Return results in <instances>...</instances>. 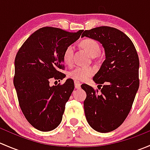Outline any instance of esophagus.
I'll return each mask as SVG.
<instances>
[{
    "label": "esophagus",
    "mask_w": 150,
    "mask_h": 150,
    "mask_svg": "<svg viewBox=\"0 0 150 150\" xmlns=\"http://www.w3.org/2000/svg\"><path fill=\"white\" fill-rule=\"evenodd\" d=\"M75 88H77V89H79V88H81V83L79 82V81H75Z\"/></svg>",
    "instance_id": "obj_1"
}]
</instances>
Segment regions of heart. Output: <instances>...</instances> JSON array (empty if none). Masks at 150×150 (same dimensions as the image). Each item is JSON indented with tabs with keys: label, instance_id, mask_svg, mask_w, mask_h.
I'll return each instance as SVG.
<instances>
[{
	"label": "heart",
	"instance_id": "heart-1",
	"mask_svg": "<svg viewBox=\"0 0 150 150\" xmlns=\"http://www.w3.org/2000/svg\"><path fill=\"white\" fill-rule=\"evenodd\" d=\"M81 45L83 48L88 53L89 55L91 57H96L99 54L100 47L96 41L92 39H86L81 43ZM74 46L72 45L68 46L63 53V60L67 64H71L73 60ZM95 70L93 67H83L78 66L74 68L73 69L69 72L68 76L76 81H86L90 78Z\"/></svg>",
	"mask_w": 150,
	"mask_h": 150
}]
</instances>
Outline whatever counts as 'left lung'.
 Wrapping results in <instances>:
<instances>
[{"instance_id":"left-lung-1","label":"left lung","mask_w":150,"mask_h":150,"mask_svg":"<svg viewBox=\"0 0 150 150\" xmlns=\"http://www.w3.org/2000/svg\"><path fill=\"white\" fill-rule=\"evenodd\" d=\"M81 37L99 41L105 53V60L93 78L96 83L104 84L102 93L98 94L87 84L81 86L86 93V120L95 131L110 132L125 120L139 89L138 54L131 39L116 28L103 26L85 30Z\"/></svg>"}]
</instances>
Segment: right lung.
Wrapping results in <instances>:
<instances>
[{"label": "right lung", "mask_w": 150, "mask_h": 150, "mask_svg": "<svg viewBox=\"0 0 150 150\" xmlns=\"http://www.w3.org/2000/svg\"><path fill=\"white\" fill-rule=\"evenodd\" d=\"M83 30L69 33L59 28H40L19 48L15 58L13 85L19 106L28 121L36 129L50 131L62 120L66 102L74 90V82L51 86L50 81L62 80L63 53Z\"/></svg>", "instance_id": "obj_1"}]
</instances>
